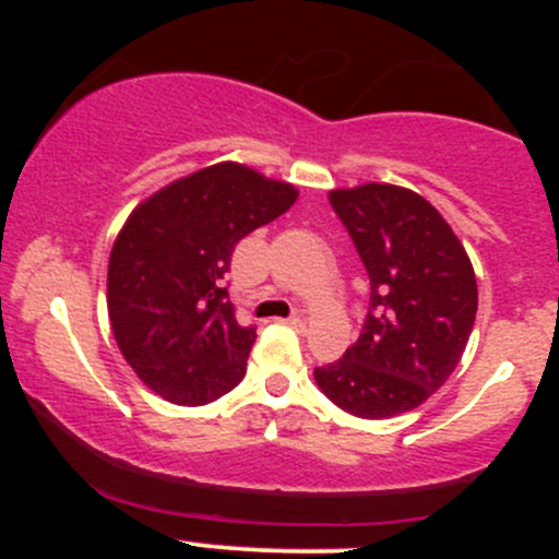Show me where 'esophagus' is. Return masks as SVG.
<instances>
[{"mask_svg": "<svg viewBox=\"0 0 559 559\" xmlns=\"http://www.w3.org/2000/svg\"><path fill=\"white\" fill-rule=\"evenodd\" d=\"M286 323L292 325V329H299V331H305V323H307V320H305V316H301V312H297V316H292V318H288Z\"/></svg>", "mask_w": 559, "mask_h": 559, "instance_id": "1", "label": "esophagus"}]
</instances>
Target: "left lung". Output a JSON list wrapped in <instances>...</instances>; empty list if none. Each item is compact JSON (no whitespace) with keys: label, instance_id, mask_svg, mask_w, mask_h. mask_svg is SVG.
Segmentation results:
<instances>
[{"label":"left lung","instance_id":"obj_1","mask_svg":"<svg viewBox=\"0 0 559 559\" xmlns=\"http://www.w3.org/2000/svg\"><path fill=\"white\" fill-rule=\"evenodd\" d=\"M370 278L362 333L344 357L316 368L336 407L383 420L420 407L457 368L478 310L471 258L431 202L391 183L333 189Z\"/></svg>","mask_w":559,"mask_h":559}]
</instances>
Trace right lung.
I'll return each instance as SVG.
<instances>
[{"mask_svg":"<svg viewBox=\"0 0 559 559\" xmlns=\"http://www.w3.org/2000/svg\"><path fill=\"white\" fill-rule=\"evenodd\" d=\"M294 202L292 183L217 163L128 215L110 252L107 310L128 365L163 400L197 407L243 378L258 331L239 325L223 275L236 243Z\"/></svg>","mask_w":559,"mask_h":559,"instance_id":"obj_1","label":"right lung"}]
</instances>
